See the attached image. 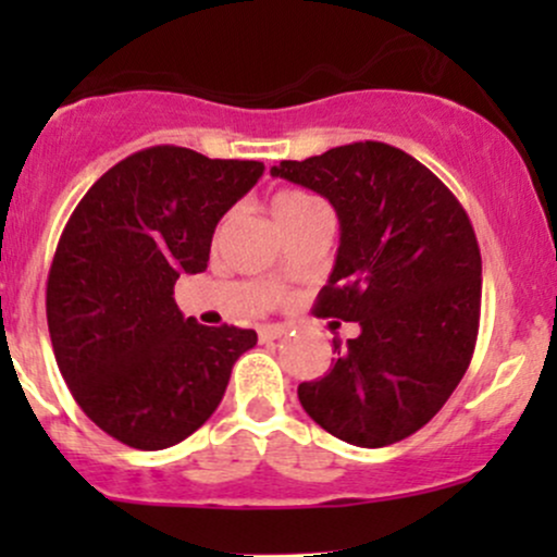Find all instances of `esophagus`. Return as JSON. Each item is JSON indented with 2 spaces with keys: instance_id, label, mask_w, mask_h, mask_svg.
Here are the masks:
<instances>
[{
  "instance_id": "obj_1",
  "label": "esophagus",
  "mask_w": 557,
  "mask_h": 557,
  "mask_svg": "<svg viewBox=\"0 0 557 557\" xmlns=\"http://www.w3.org/2000/svg\"><path fill=\"white\" fill-rule=\"evenodd\" d=\"M285 332H287L285 324H261L259 341L261 343H272V341H277V337H283Z\"/></svg>"
}]
</instances>
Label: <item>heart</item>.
Returning <instances> with one entry per match:
<instances>
[{"instance_id":"obj_1","label":"heart","mask_w":557,"mask_h":557,"mask_svg":"<svg viewBox=\"0 0 557 557\" xmlns=\"http://www.w3.org/2000/svg\"><path fill=\"white\" fill-rule=\"evenodd\" d=\"M270 203H272L274 220H277L283 227L290 225L293 220H298L300 214L309 212V209L319 207L314 196L304 194V190H298V188H280V190H274V196H272Z\"/></svg>"}]
</instances>
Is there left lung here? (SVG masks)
Listing matches in <instances>:
<instances>
[{
	"mask_svg": "<svg viewBox=\"0 0 557 557\" xmlns=\"http://www.w3.org/2000/svg\"><path fill=\"white\" fill-rule=\"evenodd\" d=\"M272 175L335 207L341 246L314 314L361 327L332 341L337 359L300 382V406L343 443H400L445 406L474 356L482 253L469 214L432 170L382 140L285 159Z\"/></svg>",
	"mask_w": 557,
	"mask_h": 557,
	"instance_id": "8db88e82",
	"label": "left lung"
}]
</instances>
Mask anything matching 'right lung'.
<instances>
[{"label": "right lung", "instance_id": "1", "mask_svg": "<svg viewBox=\"0 0 557 557\" xmlns=\"http://www.w3.org/2000/svg\"><path fill=\"white\" fill-rule=\"evenodd\" d=\"M264 164L151 146L114 164L70 214L49 267L57 367L88 419L138 450L183 443L220 406L257 332L185 319L172 290L207 270L222 214Z\"/></svg>", "mask_w": 557, "mask_h": 557}]
</instances>
